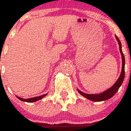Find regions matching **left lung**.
Listing matches in <instances>:
<instances>
[{
  "label": "left lung",
  "instance_id": "left-lung-1",
  "mask_svg": "<svg viewBox=\"0 0 131 131\" xmlns=\"http://www.w3.org/2000/svg\"><path fill=\"white\" fill-rule=\"evenodd\" d=\"M116 39L118 40V42L119 46V50L120 53L121 54V57H122V70H121V74H120L119 77L118 79V80L116 81V82H115V84H114L112 88L108 89V90L105 91L101 93L100 94H85V93L82 92V91H79V89H78V92L81 95H82V96L85 97L86 99H89V100H92V101L94 102H101V101H104V100H106L108 99H110L111 97H112L113 96L115 95L116 93L117 92V91H118V89H119L120 86L122 84L123 81L124 79V65H125V58H124V54L123 53L122 49H121V43L120 42L119 39H118V37L115 36Z\"/></svg>",
  "mask_w": 131,
  "mask_h": 131
}]
</instances>
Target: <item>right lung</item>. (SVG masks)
<instances>
[{
    "label": "right lung",
    "mask_w": 131,
    "mask_h": 131,
    "mask_svg": "<svg viewBox=\"0 0 131 131\" xmlns=\"http://www.w3.org/2000/svg\"><path fill=\"white\" fill-rule=\"evenodd\" d=\"M47 95V94H43V95H42L39 96V97H33V98H30V99H22V98H21V97H18V96H16V97H17L18 99H19V100H21V101L26 102H36V101H37V100H40V99L43 98V97H44L45 96H46Z\"/></svg>",
    "instance_id": "right-lung-1"
}]
</instances>
